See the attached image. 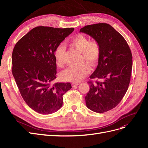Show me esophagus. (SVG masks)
Returning a JSON list of instances; mask_svg holds the SVG:
<instances>
[{"label": "esophagus", "instance_id": "esophagus-1", "mask_svg": "<svg viewBox=\"0 0 148 148\" xmlns=\"http://www.w3.org/2000/svg\"><path fill=\"white\" fill-rule=\"evenodd\" d=\"M79 84H80L79 83H74L72 84V86H73V87H75V86H78Z\"/></svg>", "mask_w": 148, "mask_h": 148}]
</instances>
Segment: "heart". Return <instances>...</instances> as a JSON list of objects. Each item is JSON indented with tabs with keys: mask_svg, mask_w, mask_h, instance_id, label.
Here are the masks:
<instances>
[{
	"mask_svg": "<svg viewBox=\"0 0 148 148\" xmlns=\"http://www.w3.org/2000/svg\"><path fill=\"white\" fill-rule=\"evenodd\" d=\"M69 45L80 52L88 63L95 66L98 62L101 53V47L97 41H90L89 39L83 34H77L68 42ZM65 47L64 45H58L54 51L56 65L59 68L64 66V57ZM90 69L88 64H84L79 66L69 67L62 71L60 78L62 80L76 83L81 81L90 72Z\"/></svg>",
	"mask_w": 148,
	"mask_h": 148,
	"instance_id": "heart-1",
	"label": "heart"
}]
</instances>
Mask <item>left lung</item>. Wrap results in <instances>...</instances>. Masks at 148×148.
Returning a JSON list of instances; mask_svg holds the SVG:
<instances>
[{"mask_svg": "<svg viewBox=\"0 0 148 148\" xmlns=\"http://www.w3.org/2000/svg\"><path fill=\"white\" fill-rule=\"evenodd\" d=\"M80 32L90 36L101 47L98 64L90 79L104 81L88 82L90 89L85 100L92 111L104 113L118 106L128 90L133 65L131 51L124 38L107 23L88 25Z\"/></svg>", "mask_w": 148, "mask_h": 148, "instance_id": "obj_1", "label": "left lung"}]
</instances>
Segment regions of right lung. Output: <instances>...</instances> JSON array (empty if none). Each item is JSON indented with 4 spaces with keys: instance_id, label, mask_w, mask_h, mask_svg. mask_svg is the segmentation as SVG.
<instances>
[{
    "instance_id": "obj_1",
    "label": "right lung",
    "mask_w": 148,
    "mask_h": 148,
    "mask_svg": "<svg viewBox=\"0 0 148 148\" xmlns=\"http://www.w3.org/2000/svg\"><path fill=\"white\" fill-rule=\"evenodd\" d=\"M74 28L38 26L23 36L12 54V73L21 97L37 113L49 114L63 104L69 83H53L56 78L54 51Z\"/></svg>"
}]
</instances>
